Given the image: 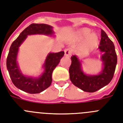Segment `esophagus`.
Returning <instances> with one entry per match:
<instances>
[{"label": "esophagus", "mask_w": 123, "mask_h": 123, "mask_svg": "<svg viewBox=\"0 0 123 123\" xmlns=\"http://www.w3.org/2000/svg\"><path fill=\"white\" fill-rule=\"evenodd\" d=\"M64 55L66 57H70L71 55V50L69 49H65L64 50Z\"/></svg>", "instance_id": "34e87169"}]
</instances>
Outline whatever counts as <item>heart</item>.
Returning a JSON list of instances; mask_svg holds the SVG:
<instances>
[{
  "label": "heart",
  "mask_w": 123,
  "mask_h": 123,
  "mask_svg": "<svg viewBox=\"0 0 123 123\" xmlns=\"http://www.w3.org/2000/svg\"><path fill=\"white\" fill-rule=\"evenodd\" d=\"M76 39L79 41L85 39L81 47V52L83 54H87L94 50L99 44V38L96 33H91L89 28H82L77 32Z\"/></svg>",
  "instance_id": "obj_1"
}]
</instances>
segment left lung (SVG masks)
I'll return each instance as SVG.
<instances>
[{
  "instance_id": "obj_1",
  "label": "left lung",
  "mask_w": 123,
  "mask_h": 123,
  "mask_svg": "<svg viewBox=\"0 0 123 123\" xmlns=\"http://www.w3.org/2000/svg\"><path fill=\"white\" fill-rule=\"evenodd\" d=\"M102 53L101 71L97 74H88L82 69V61L76 55L71 57L69 69L70 79L75 86L87 92H94L108 85L112 80L117 64V55L113 42L101 29V39L99 47Z\"/></svg>"
}]
</instances>
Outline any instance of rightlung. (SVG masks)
<instances>
[{
	"label": "right lung",
	"mask_w": 123,
	"mask_h": 123,
	"mask_svg": "<svg viewBox=\"0 0 123 123\" xmlns=\"http://www.w3.org/2000/svg\"><path fill=\"white\" fill-rule=\"evenodd\" d=\"M55 32L51 25L45 24H32L25 29L11 44L7 58V69L13 84L16 87L30 94L40 93L49 87L52 82V74L59 64L64 52H49L42 65L43 73L38 77L25 75L22 73L18 61L19 47L28 36L44 35L55 37Z\"/></svg>",
	"instance_id": "add662e5"
}]
</instances>
